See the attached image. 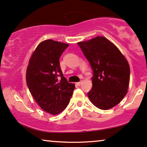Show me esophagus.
<instances>
[{
	"instance_id": "obj_1",
	"label": "esophagus",
	"mask_w": 147,
	"mask_h": 147,
	"mask_svg": "<svg viewBox=\"0 0 147 147\" xmlns=\"http://www.w3.org/2000/svg\"><path fill=\"white\" fill-rule=\"evenodd\" d=\"M82 83H83V82H82V81H80V82H78V83H77V85H81V84H82Z\"/></svg>"
}]
</instances>
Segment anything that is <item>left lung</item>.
Segmentation results:
<instances>
[{"mask_svg": "<svg viewBox=\"0 0 147 147\" xmlns=\"http://www.w3.org/2000/svg\"><path fill=\"white\" fill-rule=\"evenodd\" d=\"M78 45L93 70V86L87 93L91 103L104 110L116 106L128 91L130 66L127 60L104 37H96Z\"/></svg>", "mask_w": 147, "mask_h": 147, "instance_id": "8db88e82", "label": "left lung"}]
</instances>
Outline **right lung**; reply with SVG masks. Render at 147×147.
I'll return each mask as SVG.
<instances>
[{"instance_id":"1","label":"right lung","mask_w":147,"mask_h":147,"mask_svg":"<svg viewBox=\"0 0 147 147\" xmlns=\"http://www.w3.org/2000/svg\"><path fill=\"white\" fill-rule=\"evenodd\" d=\"M68 44L47 40L33 53L26 72L29 91L41 108L56 115L67 107L75 85L63 76L60 58Z\"/></svg>"}]
</instances>
